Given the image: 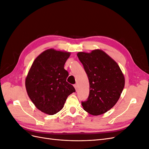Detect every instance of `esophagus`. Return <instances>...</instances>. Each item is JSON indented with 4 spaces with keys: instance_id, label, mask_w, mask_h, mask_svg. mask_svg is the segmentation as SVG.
Wrapping results in <instances>:
<instances>
[{
    "instance_id": "obj_1",
    "label": "esophagus",
    "mask_w": 149,
    "mask_h": 149,
    "mask_svg": "<svg viewBox=\"0 0 149 149\" xmlns=\"http://www.w3.org/2000/svg\"><path fill=\"white\" fill-rule=\"evenodd\" d=\"M74 88L76 89V90H77V87H78L77 84H74Z\"/></svg>"
}]
</instances>
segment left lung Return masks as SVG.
Listing matches in <instances>:
<instances>
[{
  "label": "left lung",
  "instance_id": "1",
  "mask_svg": "<svg viewBox=\"0 0 149 149\" xmlns=\"http://www.w3.org/2000/svg\"><path fill=\"white\" fill-rule=\"evenodd\" d=\"M77 56L83 65L89 82V94L81 102L84 111L93 116L110 110L123 91L125 79L118 63L101 49L91 53L79 52Z\"/></svg>",
  "mask_w": 149,
  "mask_h": 149
}]
</instances>
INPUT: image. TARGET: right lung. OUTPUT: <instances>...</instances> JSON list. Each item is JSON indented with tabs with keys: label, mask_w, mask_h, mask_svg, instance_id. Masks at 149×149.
<instances>
[{
	"label": "right lung",
	"mask_w": 149,
	"mask_h": 149,
	"mask_svg": "<svg viewBox=\"0 0 149 149\" xmlns=\"http://www.w3.org/2000/svg\"><path fill=\"white\" fill-rule=\"evenodd\" d=\"M70 52L48 49L34 60L25 79L28 95L38 109L53 115L61 111L66 99L75 92L66 81L68 72L64 68Z\"/></svg>",
	"instance_id": "1"
}]
</instances>
